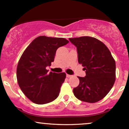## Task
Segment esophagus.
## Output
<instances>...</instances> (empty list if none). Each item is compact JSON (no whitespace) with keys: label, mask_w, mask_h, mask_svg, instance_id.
<instances>
[{"label":"esophagus","mask_w":129,"mask_h":129,"mask_svg":"<svg viewBox=\"0 0 129 129\" xmlns=\"http://www.w3.org/2000/svg\"><path fill=\"white\" fill-rule=\"evenodd\" d=\"M66 76H67V78H70V77H72V75H70L67 74V75H66Z\"/></svg>","instance_id":"esophagus-1"}]
</instances>
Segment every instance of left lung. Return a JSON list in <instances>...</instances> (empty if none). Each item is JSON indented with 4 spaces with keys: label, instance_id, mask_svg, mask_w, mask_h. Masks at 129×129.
Here are the masks:
<instances>
[{
    "label": "left lung",
    "instance_id": "obj_1",
    "mask_svg": "<svg viewBox=\"0 0 129 129\" xmlns=\"http://www.w3.org/2000/svg\"><path fill=\"white\" fill-rule=\"evenodd\" d=\"M76 47L79 63L84 67L86 76L80 77V84L73 89L79 100L95 103L104 99L116 80V63L106 45L91 37L69 39Z\"/></svg>",
    "mask_w": 129,
    "mask_h": 129
}]
</instances>
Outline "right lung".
I'll return each mask as SVG.
<instances>
[{"label":"right lung","mask_w":129,"mask_h":129,"mask_svg":"<svg viewBox=\"0 0 129 129\" xmlns=\"http://www.w3.org/2000/svg\"><path fill=\"white\" fill-rule=\"evenodd\" d=\"M68 43L63 38L40 36L21 56L17 67V80L22 92L35 104H48L59 96L66 74L48 73L46 68L54 62L57 48Z\"/></svg>","instance_id":"obj_1"}]
</instances>
